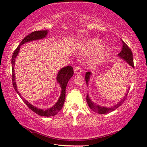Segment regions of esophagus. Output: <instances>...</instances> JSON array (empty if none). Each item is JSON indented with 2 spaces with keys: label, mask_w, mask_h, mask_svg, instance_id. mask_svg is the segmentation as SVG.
Instances as JSON below:
<instances>
[{
  "label": "esophagus",
  "mask_w": 147,
  "mask_h": 147,
  "mask_svg": "<svg viewBox=\"0 0 147 147\" xmlns=\"http://www.w3.org/2000/svg\"><path fill=\"white\" fill-rule=\"evenodd\" d=\"M82 73V70L81 68L80 67H76L74 68V73L77 74H80Z\"/></svg>",
  "instance_id": "obj_1"
}]
</instances>
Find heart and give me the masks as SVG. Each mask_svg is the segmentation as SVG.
I'll list each match as a JSON object with an SVG mask.
<instances>
[{"label":"heart","mask_w":147,"mask_h":147,"mask_svg":"<svg viewBox=\"0 0 147 147\" xmlns=\"http://www.w3.org/2000/svg\"><path fill=\"white\" fill-rule=\"evenodd\" d=\"M83 48L86 50V51L90 52V53H95V52L99 51V50L102 48L104 46V44L102 41L96 39H89L84 42L82 44ZM106 53H102L100 55L96 56L93 59V62H97L99 60L103 58L104 56L105 55Z\"/></svg>","instance_id":"heart-1"}]
</instances>
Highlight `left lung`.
I'll list each match as a JSON object with an SVG mask.
<instances>
[{
    "instance_id": "1",
    "label": "left lung",
    "mask_w": 147,
    "mask_h": 147,
    "mask_svg": "<svg viewBox=\"0 0 147 147\" xmlns=\"http://www.w3.org/2000/svg\"><path fill=\"white\" fill-rule=\"evenodd\" d=\"M122 48H121V52L120 53L118 54V56L120 57V58H123L124 61H126V62L130 65L131 67H134V60H133V54L132 53H131V49L129 48V47L126 45L124 42L122 40ZM91 75V73L90 72H87L86 73V76H85V78H86V81L87 84H88V81L90 79V76ZM130 89V88L128 89V90ZM128 91H127V93L125 94L124 97L122 99V100L118 102V104H117L116 105L113 106V107H111V108H106V107H104V106H100L98 105H96L95 103L93 102L91 100L90 98L89 97V95H87L86 96V100H87V102H88V104L89 108H90L92 110L94 111V112H96L100 114H104V113H107L109 112H111L113 110H115V109L119 108V106L122 105V104L123 103V102L126 100V97H127V95L128 94Z\"/></svg>"
}]
</instances>
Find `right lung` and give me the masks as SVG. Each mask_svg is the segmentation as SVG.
<instances>
[{
    "mask_svg": "<svg viewBox=\"0 0 147 147\" xmlns=\"http://www.w3.org/2000/svg\"><path fill=\"white\" fill-rule=\"evenodd\" d=\"M48 32L47 30H40V31H34L32 32L31 34H28V36H26L25 38H24L21 43L19 45V46L17 47V48L13 52V55H12L11 58V65H12V82H13V86L15 89V90L18 93L20 97L21 98L22 100H23L24 104L28 107V108L35 112L36 113L38 114L39 115L41 116H45V117H51V116H54L56 115L59 111L61 110V108H63V104L65 102V89L67 85V83L69 80L73 76L74 74L73 69V67L71 66H67L65 67L62 68L60 71H59L58 76H57V81L60 84V87L61 88V95L59 96L58 100L56 103L55 105L52 107V108L45 109V110H43V109H38L37 107H35L32 106L31 104H30L28 101L25 99L23 98V96L21 95L19 92L17 90V87L16 85V79H15V73H14V65H15V61H16V58L17 56V54L19 53V49H20V46L26 43V42L30 41H34V40H38V39H43L45 38Z\"/></svg>",
    "mask_w": 147,
    "mask_h": 147,
    "instance_id": "obj_1",
    "label": "right lung"
}]
</instances>
